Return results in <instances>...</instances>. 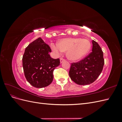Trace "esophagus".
I'll list each match as a JSON object with an SVG mask.
<instances>
[{
	"instance_id": "1",
	"label": "esophagus",
	"mask_w": 122,
	"mask_h": 122,
	"mask_svg": "<svg viewBox=\"0 0 122 122\" xmlns=\"http://www.w3.org/2000/svg\"><path fill=\"white\" fill-rule=\"evenodd\" d=\"M64 61H65V60H64V58H61V59H60V62H61V64L62 63V62H64Z\"/></svg>"
}]
</instances>
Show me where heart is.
Instances as JSON below:
<instances>
[{
	"mask_svg": "<svg viewBox=\"0 0 122 122\" xmlns=\"http://www.w3.org/2000/svg\"><path fill=\"white\" fill-rule=\"evenodd\" d=\"M51 49L57 54L66 51L70 61H76L83 58L89 52L91 43L89 40L80 38H68L60 40L57 44H51Z\"/></svg>",
	"mask_w": 122,
	"mask_h": 122,
	"instance_id": "1",
	"label": "heart"
}]
</instances>
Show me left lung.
Returning <instances> with one entry per match:
<instances>
[{
  "instance_id": "1",
  "label": "left lung",
  "mask_w": 122,
  "mask_h": 122,
  "mask_svg": "<svg viewBox=\"0 0 122 122\" xmlns=\"http://www.w3.org/2000/svg\"><path fill=\"white\" fill-rule=\"evenodd\" d=\"M92 52L83 60L72 63L69 71L71 80L77 84L88 85L94 82L102 71L104 60L100 46L92 41Z\"/></svg>"
}]
</instances>
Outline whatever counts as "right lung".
I'll return each instance as SVG.
<instances>
[{
	"instance_id": "right-lung-1",
	"label": "right lung",
	"mask_w": 122,
	"mask_h": 122,
	"mask_svg": "<svg viewBox=\"0 0 122 122\" xmlns=\"http://www.w3.org/2000/svg\"><path fill=\"white\" fill-rule=\"evenodd\" d=\"M51 52L49 45L41 38L26 48L22 58L23 71L26 79L33 86L42 88L52 82L53 70L60 65V61L51 58Z\"/></svg>"
}]
</instances>
